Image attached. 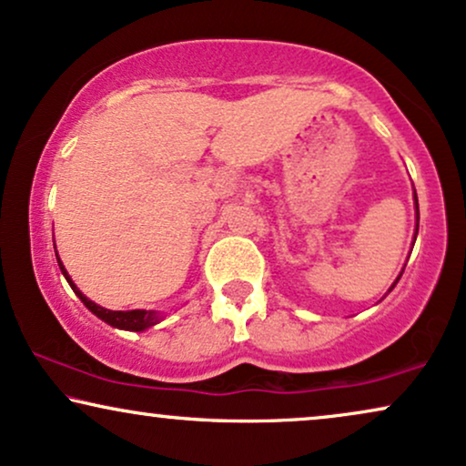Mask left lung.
<instances>
[{
  "label": "left lung",
  "instance_id": "left-lung-1",
  "mask_svg": "<svg viewBox=\"0 0 466 466\" xmlns=\"http://www.w3.org/2000/svg\"><path fill=\"white\" fill-rule=\"evenodd\" d=\"M418 228H420V205H418V195H415V238H418ZM415 238H413V239H415ZM402 271H404V269H402ZM400 276H402V274H400ZM400 276L396 278V282L400 280ZM396 282L390 287V291L396 287ZM390 291H388V293H390Z\"/></svg>",
  "mask_w": 466,
  "mask_h": 466
}]
</instances>
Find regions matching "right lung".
<instances>
[{"label":"right lung","mask_w":466,"mask_h":466,"mask_svg":"<svg viewBox=\"0 0 466 466\" xmlns=\"http://www.w3.org/2000/svg\"><path fill=\"white\" fill-rule=\"evenodd\" d=\"M56 255H57V250H56ZM57 263H59V269H62L64 278L68 280L70 289L76 293V298L81 299L83 304H86L87 310H92L96 317L111 325V328L126 329V331H145V329H149L152 325L160 323L162 319H165V317H162V312H158V310H108V308L98 306L96 301L89 299L87 295H83L81 291H78V287L75 285V282H72V278L68 276V271H66L64 263L59 261V258H57Z\"/></svg>","instance_id":"1"}]
</instances>
